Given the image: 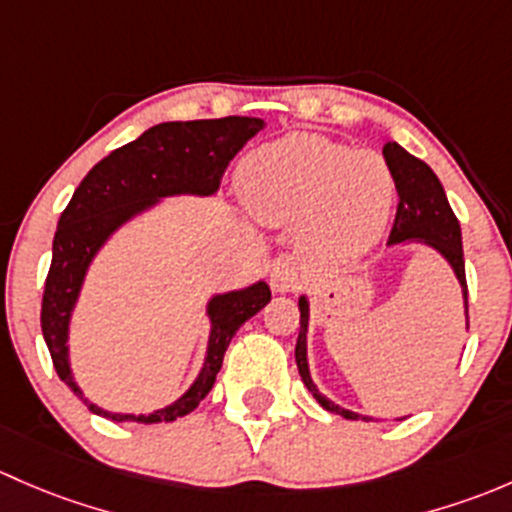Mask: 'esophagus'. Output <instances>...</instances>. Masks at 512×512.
<instances>
[{"mask_svg":"<svg viewBox=\"0 0 512 512\" xmlns=\"http://www.w3.org/2000/svg\"><path fill=\"white\" fill-rule=\"evenodd\" d=\"M303 286V268L291 256H278L271 266V288L286 295Z\"/></svg>","mask_w":512,"mask_h":512,"instance_id":"obj_1","label":"esophagus"}]
</instances>
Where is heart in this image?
I'll use <instances>...</instances> for the list:
<instances>
[{
	"instance_id": "b5f03b06",
	"label": "heart",
	"mask_w": 512,
	"mask_h": 512,
	"mask_svg": "<svg viewBox=\"0 0 512 512\" xmlns=\"http://www.w3.org/2000/svg\"><path fill=\"white\" fill-rule=\"evenodd\" d=\"M239 187L258 221H298L303 249L337 261L367 254L394 204V175L382 155L313 133H291L251 152Z\"/></svg>"
}]
</instances>
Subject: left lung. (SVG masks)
Listing matches in <instances>:
<instances>
[{
	"label": "left lung",
	"mask_w": 512,
	"mask_h": 512,
	"mask_svg": "<svg viewBox=\"0 0 512 512\" xmlns=\"http://www.w3.org/2000/svg\"><path fill=\"white\" fill-rule=\"evenodd\" d=\"M384 160H387L389 170L394 175V187L399 194L397 219H394L392 234H389L387 246H409L421 244L426 249L436 251L446 263L451 266L453 276H456L458 286L463 295V315H466V330H468V288H466V266H463V246H461V226L458 219L453 217L449 199H446L444 187H441L439 177L434 175L426 162L416 160L409 155L399 142H387L384 145ZM300 310V330L298 342H295V365H298L300 379L313 394L315 402L325 409V412L345 416L350 421H379L374 416L357 414L352 409L340 407L333 399L325 397L318 389V384L310 377L308 365V330H310V300L308 295L298 298ZM407 419L399 416L397 421Z\"/></svg>",
	"instance_id": "8db88e82"
}]
</instances>
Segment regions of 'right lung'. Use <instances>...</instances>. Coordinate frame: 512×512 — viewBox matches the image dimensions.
<instances>
[{
	"label": "right lung",
	"mask_w": 512,
	"mask_h": 512,
	"mask_svg": "<svg viewBox=\"0 0 512 512\" xmlns=\"http://www.w3.org/2000/svg\"><path fill=\"white\" fill-rule=\"evenodd\" d=\"M266 120L251 115H229L219 120H170L145 130L138 140L118 147L98 162L73 192L51 249V268L46 276L41 303V333L51 352L61 382L91 409L110 421L160 424L194 412L212 392L236 330L254 318L271 300V288L263 278L234 291L214 293L204 305L209 318L207 352L187 392L167 407L147 414L108 412L83 394L71 367V323L81 300L96 256L103 246L130 221L162 207L170 197H214L221 177Z\"/></svg>",
	"instance_id": "add662e5"
}]
</instances>
